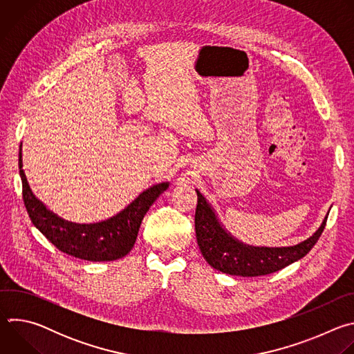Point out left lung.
Wrapping results in <instances>:
<instances>
[{"instance_id":"8db88e82","label":"left lung","mask_w":354,"mask_h":354,"mask_svg":"<svg viewBox=\"0 0 354 354\" xmlns=\"http://www.w3.org/2000/svg\"><path fill=\"white\" fill-rule=\"evenodd\" d=\"M197 207L194 214V228L197 245L206 262L227 274L257 277L274 273L283 268L304 258L319 239L328 220L324 218L321 227L307 238L292 246L269 248L246 245L228 232L216 210L197 189Z\"/></svg>"}]
</instances>
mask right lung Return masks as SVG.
I'll use <instances>...</instances> for the list:
<instances>
[{
	"instance_id": "right-lung-1",
	"label": "right lung",
	"mask_w": 354,
	"mask_h": 354,
	"mask_svg": "<svg viewBox=\"0 0 354 354\" xmlns=\"http://www.w3.org/2000/svg\"><path fill=\"white\" fill-rule=\"evenodd\" d=\"M19 176L24 203L33 225L59 250L91 262H111L126 257L134 246L144 216L169 187V182L157 183L140 193L116 216L93 224H77L48 210L33 194L22 169V148H19Z\"/></svg>"
}]
</instances>
